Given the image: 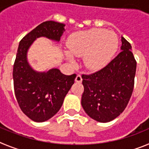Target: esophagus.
<instances>
[{
  "instance_id": "1",
  "label": "esophagus",
  "mask_w": 149,
  "mask_h": 149,
  "mask_svg": "<svg viewBox=\"0 0 149 149\" xmlns=\"http://www.w3.org/2000/svg\"><path fill=\"white\" fill-rule=\"evenodd\" d=\"M82 81H83V79H82V77H81V74H77V77H76V78H75L76 82L81 83L82 82Z\"/></svg>"
}]
</instances>
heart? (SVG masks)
Returning <instances> with one entry per match:
<instances>
[{
	"instance_id": "1",
	"label": "heart",
	"mask_w": 149,
	"mask_h": 149,
	"mask_svg": "<svg viewBox=\"0 0 149 149\" xmlns=\"http://www.w3.org/2000/svg\"><path fill=\"white\" fill-rule=\"evenodd\" d=\"M66 57L72 63L73 56H84V63L91 71H98L107 64L118 47L116 34L102 29L93 28L72 34L68 41Z\"/></svg>"
}]
</instances>
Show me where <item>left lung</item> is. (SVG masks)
<instances>
[{
	"label": "left lung",
	"mask_w": 149,
	"mask_h": 149,
	"mask_svg": "<svg viewBox=\"0 0 149 149\" xmlns=\"http://www.w3.org/2000/svg\"><path fill=\"white\" fill-rule=\"evenodd\" d=\"M131 44L122 37L121 52L113 60L89 74H83L84 91L81 104L87 115L99 122L119 116L132 95L136 61Z\"/></svg>",
	"instance_id": "8db88e82"
}]
</instances>
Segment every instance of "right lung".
Listing matches in <instances>:
<instances>
[{
    "label": "right lung",
    "mask_w": 149,
    "mask_h": 149,
    "mask_svg": "<svg viewBox=\"0 0 149 149\" xmlns=\"http://www.w3.org/2000/svg\"><path fill=\"white\" fill-rule=\"evenodd\" d=\"M64 27L54 21L43 22L24 36L18 45L13 65L14 91L21 110L34 122L47 121L60 110L77 75H65L57 68L36 72L27 61V50L40 36L59 42Z\"/></svg>",
    "instance_id": "right-lung-1"
}]
</instances>
